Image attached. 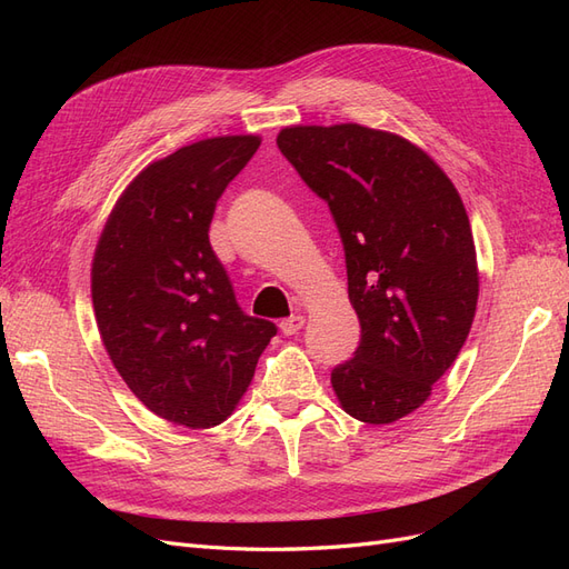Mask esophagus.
Instances as JSON below:
<instances>
[{
  "instance_id": "1",
  "label": "esophagus",
  "mask_w": 569,
  "mask_h": 569,
  "mask_svg": "<svg viewBox=\"0 0 569 569\" xmlns=\"http://www.w3.org/2000/svg\"><path fill=\"white\" fill-rule=\"evenodd\" d=\"M303 322H306V318L301 316V313H295V316H289V318H284L282 322H280V330H282V335H297L301 327H303Z\"/></svg>"
}]
</instances>
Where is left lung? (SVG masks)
I'll return each instance as SVG.
<instances>
[{"label": "left lung", "mask_w": 569, "mask_h": 569, "mask_svg": "<svg viewBox=\"0 0 569 569\" xmlns=\"http://www.w3.org/2000/svg\"><path fill=\"white\" fill-rule=\"evenodd\" d=\"M278 147L327 201L360 320L332 389L351 418L389 425L453 366L477 311L470 218L449 176L403 137L358 123L291 126Z\"/></svg>", "instance_id": "8db88e82"}]
</instances>
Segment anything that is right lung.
Here are the masks:
<instances>
[{"label":"right lung","mask_w":569,"mask_h":569,"mask_svg":"<svg viewBox=\"0 0 569 569\" xmlns=\"http://www.w3.org/2000/svg\"><path fill=\"white\" fill-rule=\"evenodd\" d=\"M261 147L211 137L149 163L116 201L94 249L101 341L159 418L209 429L232 416L278 327L234 299L209 242L216 203Z\"/></svg>","instance_id":"obj_1"}]
</instances>
